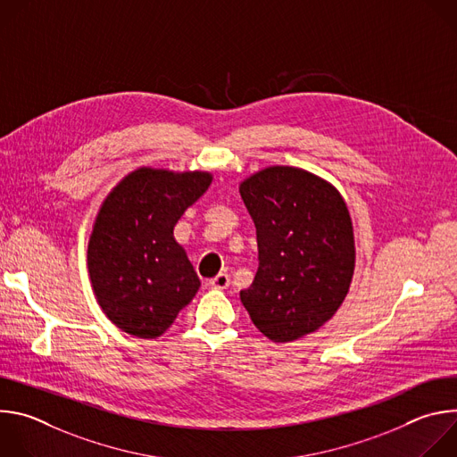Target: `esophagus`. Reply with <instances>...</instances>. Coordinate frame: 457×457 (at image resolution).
<instances>
[{
    "mask_svg": "<svg viewBox=\"0 0 457 457\" xmlns=\"http://www.w3.org/2000/svg\"><path fill=\"white\" fill-rule=\"evenodd\" d=\"M229 275L228 273H219L215 278H212L210 280V286L213 287V289H228L229 287Z\"/></svg>",
    "mask_w": 457,
    "mask_h": 457,
    "instance_id": "1",
    "label": "esophagus"
}]
</instances>
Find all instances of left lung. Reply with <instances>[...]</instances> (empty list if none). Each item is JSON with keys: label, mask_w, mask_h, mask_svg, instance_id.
Segmentation results:
<instances>
[{"label": "left lung", "mask_w": 457, "mask_h": 457, "mask_svg": "<svg viewBox=\"0 0 457 457\" xmlns=\"http://www.w3.org/2000/svg\"><path fill=\"white\" fill-rule=\"evenodd\" d=\"M254 222L258 271L240 300L256 329L286 344L318 331L344 303L356 262L340 191L295 166H268L240 182Z\"/></svg>", "instance_id": "obj_1"}]
</instances>
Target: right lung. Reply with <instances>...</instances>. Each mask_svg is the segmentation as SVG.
Instances as JSON below:
<instances>
[{"mask_svg":"<svg viewBox=\"0 0 457 457\" xmlns=\"http://www.w3.org/2000/svg\"><path fill=\"white\" fill-rule=\"evenodd\" d=\"M210 171L137 168L103 201L88 240V275L106 318L154 340L201 287L173 228L210 187Z\"/></svg>","mask_w":457,"mask_h":457,"instance_id":"right-lung-1","label":"right lung"}]
</instances>
